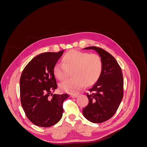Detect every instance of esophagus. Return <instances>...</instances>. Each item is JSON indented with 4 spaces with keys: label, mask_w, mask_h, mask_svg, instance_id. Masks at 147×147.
<instances>
[{
    "label": "esophagus",
    "mask_w": 147,
    "mask_h": 147,
    "mask_svg": "<svg viewBox=\"0 0 147 147\" xmlns=\"http://www.w3.org/2000/svg\"><path fill=\"white\" fill-rule=\"evenodd\" d=\"M78 96V95L77 94H70V97H72V98H76V97Z\"/></svg>",
    "instance_id": "1"
}]
</instances>
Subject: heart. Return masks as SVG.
<instances>
[{
    "mask_svg": "<svg viewBox=\"0 0 147 147\" xmlns=\"http://www.w3.org/2000/svg\"><path fill=\"white\" fill-rule=\"evenodd\" d=\"M63 63H57L53 67V74L59 80L68 78L73 72L74 78L60 84L61 90L69 93H77L84 86H90L97 81L103 70L101 57L96 53L72 50L63 57Z\"/></svg>",
    "mask_w": 147,
    "mask_h": 147,
    "instance_id": "obj_1",
    "label": "heart"
}]
</instances>
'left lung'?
<instances>
[{"mask_svg": "<svg viewBox=\"0 0 147 147\" xmlns=\"http://www.w3.org/2000/svg\"><path fill=\"white\" fill-rule=\"evenodd\" d=\"M100 56L103 70L99 78L89 89L88 105L83 110L84 118L94 123L107 121L116 113L123 97V77L115 57L104 49L89 47Z\"/></svg>", "mask_w": 147, "mask_h": 147, "instance_id": "obj_1", "label": "left lung"}]
</instances>
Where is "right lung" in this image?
I'll use <instances>...</instances> for the list:
<instances>
[{"mask_svg":"<svg viewBox=\"0 0 147 147\" xmlns=\"http://www.w3.org/2000/svg\"><path fill=\"white\" fill-rule=\"evenodd\" d=\"M63 52H47L35 56L21 74V104L26 117L36 126H52L63 116V102L69 96L52 92L57 88L53 67Z\"/></svg>","mask_w":147,"mask_h":147,"instance_id":"obj_1","label":"right lung"}]
</instances>
